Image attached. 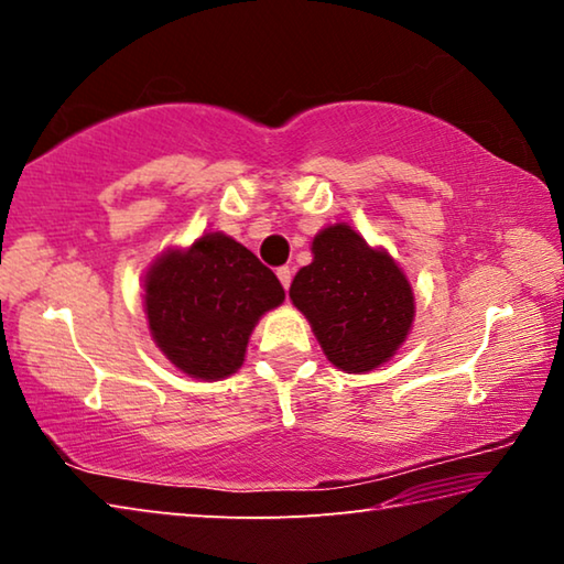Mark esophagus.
<instances>
[{
  "mask_svg": "<svg viewBox=\"0 0 564 564\" xmlns=\"http://www.w3.org/2000/svg\"><path fill=\"white\" fill-rule=\"evenodd\" d=\"M275 275H279V281H281L283 289L289 291V289H291V279H293V271L289 269V265H281V269L275 271Z\"/></svg>",
  "mask_w": 564,
  "mask_h": 564,
  "instance_id": "34e87169",
  "label": "esophagus"
}]
</instances>
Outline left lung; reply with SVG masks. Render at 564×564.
Segmentation results:
<instances>
[{"mask_svg": "<svg viewBox=\"0 0 564 564\" xmlns=\"http://www.w3.org/2000/svg\"><path fill=\"white\" fill-rule=\"evenodd\" d=\"M311 253L313 261L291 283L293 305L338 370L380 368L413 328L415 295L408 275L386 248H373L348 224L321 228Z\"/></svg>", "mask_w": 564, "mask_h": 564, "instance_id": "left-lung-1", "label": "left lung"}]
</instances>
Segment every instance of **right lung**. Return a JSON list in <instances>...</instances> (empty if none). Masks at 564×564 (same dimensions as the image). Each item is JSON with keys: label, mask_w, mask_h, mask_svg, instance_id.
I'll list each match as a JSON object with an SVG mask.
<instances>
[{"label": "right lung", "mask_w": 564, "mask_h": 564, "mask_svg": "<svg viewBox=\"0 0 564 564\" xmlns=\"http://www.w3.org/2000/svg\"><path fill=\"white\" fill-rule=\"evenodd\" d=\"M283 299L275 273L221 231L166 248L144 275L151 338L169 362L196 380L234 376L256 323Z\"/></svg>", "instance_id": "right-lung-1"}]
</instances>
